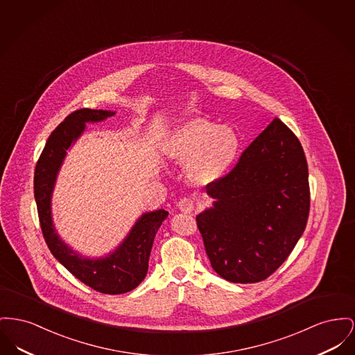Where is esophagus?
Returning a JSON list of instances; mask_svg holds the SVG:
<instances>
[{"label":"esophagus","instance_id":"1","mask_svg":"<svg viewBox=\"0 0 355 355\" xmlns=\"http://www.w3.org/2000/svg\"><path fill=\"white\" fill-rule=\"evenodd\" d=\"M178 209H180L181 211H184V213H191L193 209H194V201H193L191 198L185 197V198H182V200L178 202Z\"/></svg>","mask_w":355,"mask_h":355}]
</instances>
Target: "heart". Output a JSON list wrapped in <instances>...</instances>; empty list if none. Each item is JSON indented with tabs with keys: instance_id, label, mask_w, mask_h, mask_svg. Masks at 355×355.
<instances>
[{
	"instance_id": "1",
	"label": "heart",
	"mask_w": 355,
	"mask_h": 355,
	"mask_svg": "<svg viewBox=\"0 0 355 355\" xmlns=\"http://www.w3.org/2000/svg\"><path fill=\"white\" fill-rule=\"evenodd\" d=\"M165 151L175 164L188 165L189 178L194 184L208 185L230 170L239 151V138L230 127L196 118L171 134Z\"/></svg>"
}]
</instances>
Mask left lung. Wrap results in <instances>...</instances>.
I'll return each instance as SVG.
<instances>
[{
    "instance_id": "left-lung-1",
    "label": "left lung",
    "mask_w": 355,
    "mask_h": 355,
    "mask_svg": "<svg viewBox=\"0 0 355 355\" xmlns=\"http://www.w3.org/2000/svg\"><path fill=\"white\" fill-rule=\"evenodd\" d=\"M207 193L216 200L213 208L196 220L211 268L232 283L261 282L286 261L307 225L303 147L275 118Z\"/></svg>"
}]
</instances>
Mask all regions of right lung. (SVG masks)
<instances>
[{
	"instance_id": "add662e5",
	"label": "right lung",
	"mask_w": 355,
	"mask_h": 355,
	"mask_svg": "<svg viewBox=\"0 0 355 355\" xmlns=\"http://www.w3.org/2000/svg\"><path fill=\"white\" fill-rule=\"evenodd\" d=\"M115 112L80 108L71 112L49 135L35 168V200L42 236L52 254L85 286L95 291L118 295L137 288L146 276L148 257L157 230L168 216L159 209L145 213L119 248L105 259H83L65 245L55 232L51 217V196L65 151L80 137L85 122H99Z\"/></svg>"
}]
</instances>
